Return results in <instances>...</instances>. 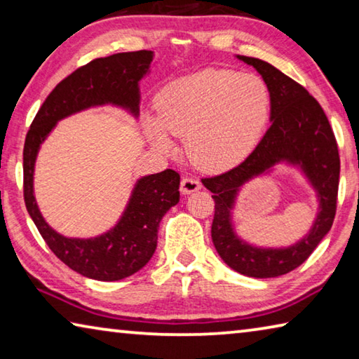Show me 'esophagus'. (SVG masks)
<instances>
[{
    "label": "esophagus",
    "mask_w": 359,
    "mask_h": 359,
    "mask_svg": "<svg viewBox=\"0 0 359 359\" xmlns=\"http://www.w3.org/2000/svg\"><path fill=\"white\" fill-rule=\"evenodd\" d=\"M199 188H201V184H199V180L194 177H185L180 182V191L184 194H190V193L198 191Z\"/></svg>",
    "instance_id": "esophagus-1"
}]
</instances>
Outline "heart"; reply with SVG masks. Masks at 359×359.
<instances>
[{"label": "heart", "instance_id": "obj_1", "mask_svg": "<svg viewBox=\"0 0 359 359\" xmlns=\"http://www.w3.org/2000/svg\"><path fill=\"white\" fill-rule=\"evenodd\" d=\"M151 141L171 149L168 135L185 137V154L203 171H224L252 154L271 114V90L257 74L205 68L169 82L156 96Z\"/></svg>", "mask_w": 359, "mask_h": 359}]
</instances>
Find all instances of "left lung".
<instances>
[{
	"instance_id": "obj_1",
	"label": "left lung",
	"mask_w": 359,
	"mask_h": 359,
	"mask_svg": "<svg viewBox=\"0 0 359 359\" xmlns=\"http://www.w3.org/2000/svg\"><path fill=\"white\" fill-rule=\"evenodd\" d=\"M253 66L271 90V126L239 166L203 179L215 201L212 242L231 269L255 278L288 274L311 257L331 229L337 208L340 160L332 128L318 101L306 88L259 58L238 55ZM302 168L318 191L319 214L306 238L283 249L247 245L233 233L230 210L238 188L277 162Z\"/></svg>"
}]
</instances>
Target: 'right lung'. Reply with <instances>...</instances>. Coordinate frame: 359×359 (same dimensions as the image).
<instances>
[{
	"label": "right lung",
	"instance_id": "1",
	"mask_svg": "<svg viewBox=\"0 0 359 359\" xmlns=\"http://www.w3.org/2000/svg\"><path fill=\"white\" fill-rule=\"evenodd\" d=\"M154 52L137 50L96 58L63 79L36 114L23 147V198L29 217L58 259L83 277L114 282L130 277L155 253L163 215L179 203L180 175L172 169L141 177L118 223L90 239L65 238L41 215L33 191L34 163L41 144L57 121L93 106L114 104L139 114V81L147 74Z\"/></svg>",
	"mask_w": 359,
	"mask_h": 359
}]
</instances>
